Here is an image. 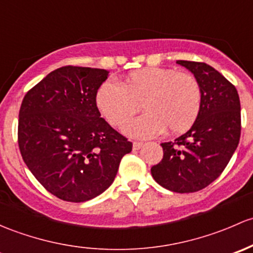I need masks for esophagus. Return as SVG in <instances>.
<instances>
[{"label": "esophagus", "instance_id": "1", "mask_svg": "<svg viewBox=\"0 0 253 253\" xmlns=\"http://www.w3.org/2000/svg\"><path fill=\"white\" fill-rule=\"evenodd\" d=\"M142 142H140V141H134L132 142V147H134V150H140V148L142 147Z\"/></svg>", "mask_w": 253, "mask_h": 253}]
</instances>
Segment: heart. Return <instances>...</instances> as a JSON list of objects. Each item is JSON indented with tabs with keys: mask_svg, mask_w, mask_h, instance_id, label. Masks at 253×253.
Masks as SVG:
<instances>
[{
	"mask_svg": "<svg viewBox=\"0 0 253 253\" xmlns=\"http://www.w3.org/2000/svg\"><path fill=\"white\" fill-rule=\"evenodd\" d=\"M202 92L190 73L147 67L129 73L123 84L106 82L96 93V105L114 126H124L139 112H146L126 126L129 136L153 137L167 131L180 134L192 126L201 109Z\"/></svg>",
	"mask_w": 253,
	"mask_h": 253,
	"instance_id": "heart-1",
	"label": "heart"
}]
</instances>
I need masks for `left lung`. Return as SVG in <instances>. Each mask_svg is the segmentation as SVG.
<instances>
[{
  "mask_svg": "<svg viewBox=\"0 0 253 253\" xmlns=\"http://www.w3.org/2000/svg\"><path fill=\"white\" fill-rule=\"evenodd\" d=\"M201 86V109L189 131L163 142V160L151 168L153 179L170 191L205 189L222 174L239 145L240 98L235 86L218 70L201 62L176 61Z\"/></svg>",
  "mask_w": 253,
  "mask_h": 253,
  "instance_id": "1",
  "label": "left lung"
}]
</instances>
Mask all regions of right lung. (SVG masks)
I'll return each instance as SVG.
<instances>
[{
  "label": "right lung",
  "instance_id": "add662e5",
  "mask_svg": "<svg viewBox=\"0 0 253 253\" xmlns=\"http://www.w3.org/2000/svg\"><path fill=\"white\" fill-rule=\"evenodd\" d=\"M108 70L67 66L28 91L18 144L38 181L58 199L85 202L113 183L132 144L101 118L96 93Z\"/></svg>",
  "mask_w": 253,
  "mask_h": 253
}]
</instances>
